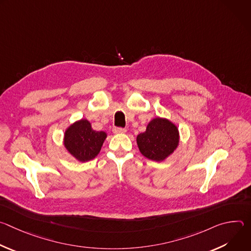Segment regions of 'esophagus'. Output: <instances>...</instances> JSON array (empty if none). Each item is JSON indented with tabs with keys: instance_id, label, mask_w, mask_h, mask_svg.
<instances>
[{
	"instance_id": "obj_1",
	"label": "esophagus",
	"mask_w": 251,
	"mask_h": 251,
	"mask_svg": "<svg viewBox=\"0 0 251 251\" xmlns=\"http://www.w3.org/2000/svg\"><path fill=\"white\" fill-rule=\"evenodd\" d=\"M126 129H124V128H121V127H114L113 128V132L115 133V134H123V133H126Z\"/></svg>"
}]
</instances>
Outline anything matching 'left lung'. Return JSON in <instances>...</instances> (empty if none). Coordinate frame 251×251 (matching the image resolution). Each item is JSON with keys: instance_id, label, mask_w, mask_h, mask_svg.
<instances>
[{"instance_id": "1", "label": "left lung", "mask_w": 251, "mask_h": 251, "mask_svg": "<svg viewBox=\"0 0 251 251\" xmlns=\"http://www.w3.org/2000/svg\"><path fill=\"white\" fill-rule=\"evenodd\" d=\"M177 127L166 118H154L147 125L146 131L137 136V145L143 156L162 162L167 159L178 145Z\"/></svg>"}]
</instances>
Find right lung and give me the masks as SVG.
<instances>
[{
	"mask_svg": "<svg viewBox=\"0 0 251 251\" xmlns=\"http://www.w3.org/2000/svg\"><path fill=\"white\" fill-rule=\"evenodd\" d=\"M107 137L104 131H95L86 119L71 124L64 132L63 144L68 153L79 162L94 159Z\"/></svg>",
	"mask_w": 251,
	"mask_h": 251,
	"instance_id": "right-lung-1",
	"label": "right lung"
}]
</instances>
